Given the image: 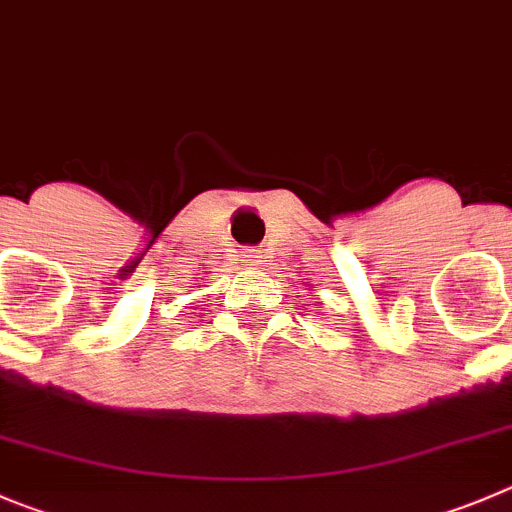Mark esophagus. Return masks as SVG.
I'll return each instance as SVG.
<instances>
[{
    "label": "esophagus",
    "mask_w": 512,
    "mask_h": 512,
    "mask_svg": "<svg viewBox=\"0 0 512 512\" xmlns=\"http://www.w3.org/2000/svg\"><path fill=\"white\" fill-rule=\"evenodd\" d=\"M261 261L259 251L256 248H243L241 256H238V264H241V269H256Z\"/></svg>",
    "instance_id": "esophagus-1"
}]
</instances>
